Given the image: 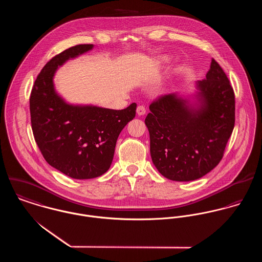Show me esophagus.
<instances>
[{
	"label": "esophagus",
	"instance_id": "esophagus-1",
	"mask_svg": "<svg viewBox=\"0 0 262 262\" xmlns=\"http://www.w3.org/2000/svg\"><path fill=\"white\" fill-rule=\"evenodd\" d=\"M136 112H137V114H138L139 116H142V115H144V114L146 113V109H145L144 106L139 105V106L137 107V109H136Z\"/></svg>",
	"mask_w": 262,
	"mask_h": 262
}]
</instances>
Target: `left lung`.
Segmentation results:
<instances>
[{
    "label": "left lung",
    "instance_id": "left-lung-1",
    "mask_svg": "<svg viewBox=\"0 0 262 262\" xmlns=\"http://www.w3.org/2000/svg\"><path fill=\"white\" fill-rule=\"evenodd\" d=\"M198 88L203 99L198 110L176 95H164L150 104L145 119L153 164L171 181H194L214 169L234 129V91L215 59Z\"/></svg>",
    "mask_w": 262,
    "mask_h": 262
}]
</instances>
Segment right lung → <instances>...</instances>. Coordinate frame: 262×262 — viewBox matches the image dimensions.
I'll return each mask as SVG.
<instances>
[{"label": "right lung", "mask_w": 262, "mask_h": 262, "mask_svg": "<svg viewBox=\"0 0 262 262\" xmlns=\"http://www.w3.org/2000/svg\"><path fill=\"white\" fill-rule=\"evenodd\" d=\"M93 48L78 44L52 57L41 70L30 95L34 139L52 167L76 180L94 179L111 166L122 129L136 114L135 103L124 110L67 104L54 91L53 75L68 59Z\"/></svg>", "instance_id": "obj_1"}]
</instances>
